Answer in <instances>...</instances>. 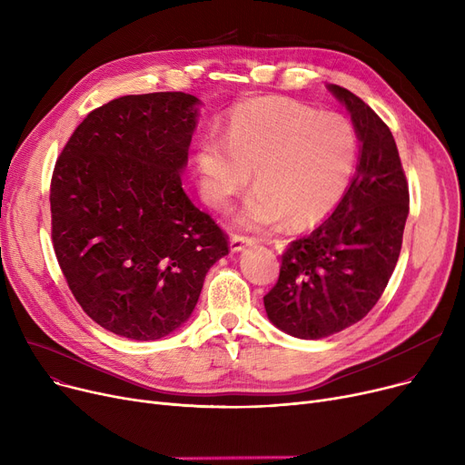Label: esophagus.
I'll list each match as a JSON object with an SVG mask.
<instances>
[{"label": "esophagus", "instance_id": "34e87169", "mask_svg": "<svg viewBox=\"0 0 465 465\" xmlns=\"http://www.w3.org/2000/svg\"><path fill=\"white\" fill-rule=\"evenodd\" d=\"M254 242H256V239H254V237H247V235H232V239H230V251H232V252H241V251H245L247 247L254 245Z\"/></svg>", "mask_w": 465, "mask_h": 465}]
</instances>
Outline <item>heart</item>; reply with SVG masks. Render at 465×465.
Instances as JSON below:
<instances>
[{
	"mask_svg": "<svg viewBox=\"0 0 465 465\" xmlns=\"http://www.w3.org/2000/svg\"><path fill=\"white\" fill-rule=\"evenodd\" d=\"M356 160L347 118L279 97L237 105L224 139L209 135L195 153L202 192L214 207L228 205L252 171L256 192L237 214L249 230L272 228L282 216L292 228L319 223L343 200Z\"/></svg>",
	"mask_w": 465,
	"mask_h": 465,
	"instance_id": "heart-1",
	"label": "heart"
}]
</instances>
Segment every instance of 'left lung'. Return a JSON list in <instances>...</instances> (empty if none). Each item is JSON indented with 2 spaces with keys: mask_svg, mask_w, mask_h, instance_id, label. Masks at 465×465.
I'll return each instance as SVG.
<instances>
[{
  "mask_svg": "<svg viewBox=\"0 0 465 465\" xmlns=\"http://www.w3.org/2000/svg\"><path fill=\"white\" fill-rule=\"evenodd\" d=\"M347 107L360 141L356 175L335 211L282 254L263 296L267 319L300 339H322L368 314L400 258L409 186L392 132L351 90L328 86Z\"/></svg>",
  "mask_w": 465,
  "mask_h": 465,
  "instance_id": "1",
  "label": "left lung"
}]
</instances>
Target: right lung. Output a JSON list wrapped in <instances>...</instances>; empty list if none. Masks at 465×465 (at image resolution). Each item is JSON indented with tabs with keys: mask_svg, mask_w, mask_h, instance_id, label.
<instances>
[{
	"mask_svg": "<svg viewBox=\"0 0 465 465\" xmlns=\"http://www.w3.org/2000/svg\"><path fill=\"white\" fill-rule=\"evenodd\" d=\"M200 100L122 95L65 143L51 181L53 245L71 294L102 328L154 341L183 326L228 235L181 173Z\"/></svg>",
	"mask_w": 465,
	"mask_h": 465,
	"instance_id": "1",
	"label": "right lung"
}]
</instances>
